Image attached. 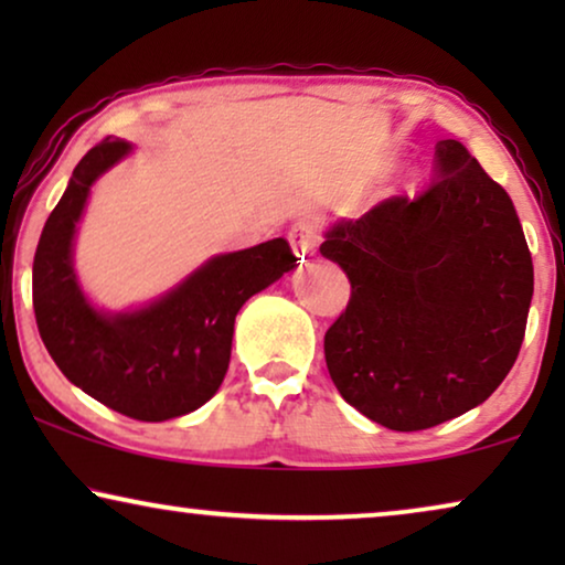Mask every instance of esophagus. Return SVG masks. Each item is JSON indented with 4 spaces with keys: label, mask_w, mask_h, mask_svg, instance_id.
I'll return each mask as SVG.
<instances>
[{
    "label": "esophagus",
    "mask_w": 565,
    "mask_h": 565,
    "mask_svg": "<svg viewBox=\"0 0 565 565\" xmlns=\"http://www.w3.org/2000/svg\"><path fill=\"white\" fill-rule=\"evenodd\" d=\"M290 242L300 259L311 257L321 244V221L316 218V215H306V218H300L296 226L290 228Z\"/></svg>",
    "instance_id": "34e87169"
}]
</instances>
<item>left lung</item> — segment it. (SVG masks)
I'll use <instances>...</instances> for the list:
<instances>
[{"label": "left lung", "mask_w": 565, "mask_h": 565, "mask_svg": "<svg viewBox=\"0 0 565 565\" xmlns=\"http://www.w3.org/2000/svg\"><path fill=\"white\" fill-rule=\"evenodd\" d=\"M435 180L337 223L321 254L350 277L323 337L347 404L419 431L483 404L520 354L532 257L512 198L460 141H437Z\"/></svg>", "instance_id": "1"}]
</instances>
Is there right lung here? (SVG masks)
I'll return each mask as SVG.
<instances>
[{"label": "right lung", "mask_w": 565, "mask_h": 565, "mask_svg": "<svg viewBox=\"0 0 565 565\" xmlns=\"http://www.w3.org/2000/svg\"><path fill=\"white\" fill-rule=\"evenodd\" d=\"M128 151V141L103 138L76 164L38 242L33 308L45 350L76 388L130 419L164 422L213 398L228 370L238 308L298 259L285 238H273L221 254L141 311L97 313L76 285L72 238L92 182Z\"/></svg>", "instance_id": "obj_1"}]
</instances>
